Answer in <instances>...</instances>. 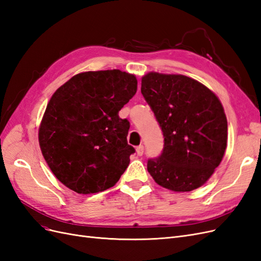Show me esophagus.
Instances as JSON below:
<instances>
[{"label": "esophagus", "mask_w": 261, "mask_h": 261, "mask_svg": "<svg viewBox=\"0 0 261 261\" xmlns=\"http://www.w3.org/2000/svg\"><path fill=\"white\" fill-rule=\"evenodd\" d=\"M136 152H137L138 155H143V153H144V146L143 145H139L136 148Z\"/></svg>", "instance_id": "1"}]
</instances>
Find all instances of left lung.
<instances>
[{
  "instance_id": "8db88e82",
  "label": "left lung",
  "mask_w": 261,
  "mask_h": 261,
  "mask_svg": "<svg viewBox=\"0 0 261 261\" xmlns=\"http://www.w3.org/2000/svg\"><path fill=\"white\" fill-rule=\"evenodd\" d=\"M141 93L164 137L162 153L147 170L156 184L173 192H191L210 178L223 159L227 121L218 97L184 75L148 73Z\"/></svg>"
}]
</instances>
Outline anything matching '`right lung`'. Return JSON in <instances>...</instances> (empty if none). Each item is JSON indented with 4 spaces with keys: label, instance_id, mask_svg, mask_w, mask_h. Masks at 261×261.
Masks as SVG:
<instances>
[{
    "label": "right lung",
    "instance_id": "right-lung-1",
    "mask_svg": "<svg viewBox=\"0 0 261 261\" xmlns=\"http://www.w3.org/2000/svg\"><path fill=\"white\" fill-rule=\"evenodd\" d=\"M136 91L135 75L111 69L77 74L53 93L39 145L62 184L87 195L117 183L135 152L127 144L129 122L118 112Z\"/></svg>",
    "mask_w": 261,
    "mask_h": 261
}]
</instances>
